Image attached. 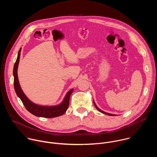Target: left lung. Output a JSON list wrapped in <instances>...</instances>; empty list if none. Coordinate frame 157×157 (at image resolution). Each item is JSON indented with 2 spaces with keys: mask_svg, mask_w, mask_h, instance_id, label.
Listing matches in <instances>:
<instances>
[{
  "mask_svg": "<svg viewBox=\"0 0 157 157\" xmlns=\"http://www.w3.org/2000/svg\"><path fill=\"white\" fill-rule=\"evenodd\" d=\"M94 105H95V108L100 112H101V113H103V114H105V115H109V116H116L115 115H113V114H110V113H107V112H103V111H102V110H101L100 109H99L97 107V105H95V102H94Z\"/></svg>",
  "mask_w": 157,
  "mask_h": 157,
  "instance_id": "obj_1",
  "label": "left lung"
}]
</instances>
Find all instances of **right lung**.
<instances>
[{"label":"right lung","instance_id":"right-lung-1","mask_svg":"<svg viewBox=\"0 0 157 157\" xmlns=\"http://www.w3.org/2000/svg\"><path fill=\"white\" fill-rule=\"evenodd\" d=\"M21 48L18 51L17 59L16 62L14 65L13 68V76H14V88L15 92L18 97L21 99L22 101L24 106L25 107L26 109L31 114L39 117H43V118H52L54 117H60L63 115L68 106H69V102H70V97L71 93L73 91V89H71L65 95L63 101L60 104V105H56V106H41L37 105V104L34 103L31 100H29L28 97L25 95L24 92H23L18 78V74H17V69L19 64L20 61V52H21Z\"/></svg>","mask_w":157,"mask_h":157}]
</instances>
